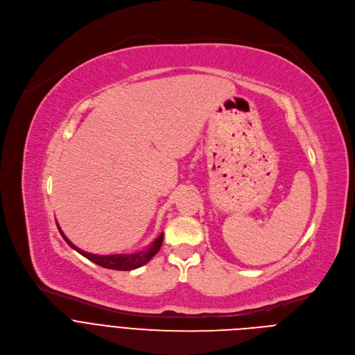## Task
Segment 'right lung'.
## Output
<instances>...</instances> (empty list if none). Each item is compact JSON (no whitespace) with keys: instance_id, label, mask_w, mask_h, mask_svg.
I'll list each match as a JSON object with an SVG mask.
<instances>
[{"instance_id":"obj_1","label":"right lung","mask_w":355,"mask_h":355,"mask_svg":"<svg viewBox=\"0 0 355 355\" xmlns=\"http://www.w3.org/2000/svg\"><path fill=\"white\" fill-rule=\"evenodd\" d=\"M58 229L60 232V234L63 236V239L66 240V243L74 248L77 252H80L81 256H84L85 259H88L89 261L104 267V268H110V270H116V271H130V270H135V268H139L141 266H144L146 263H148L151 259H153L157 251L160 250L162 247V243H163V233L153 241V244L148 245L147 248L144 250H140V251H136V252H132V254H110V256H98V254H91V252H87L81 248H78L76 244H73L66 236L64 233L62 232L60 226L58 225Z\"/></svg>"}]
</instances>
